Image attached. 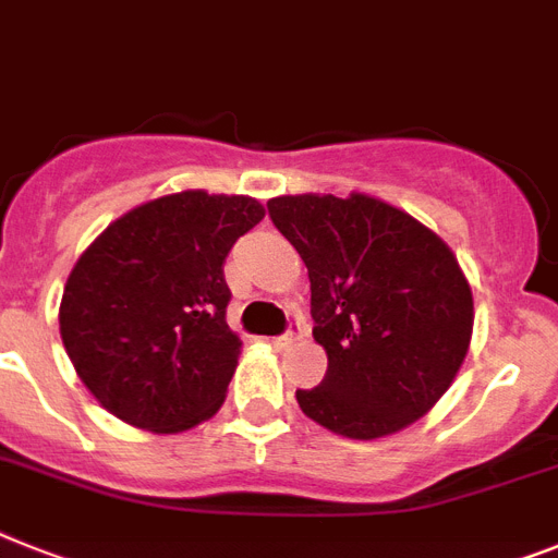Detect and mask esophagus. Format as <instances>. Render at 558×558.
I'll return each mask as SVG.
<instances>
[{"label": "esophagus", "instance_id": "obj_1", "mask_svg": "<svg viewBox=\"0 0 558 558\" xmlns=\"http://www.w3.org/2000/svg\"><path fill=\"white\" fill-rule=\"evenodd\" d=\"M299 336H302V330H299V325H290L288 333L276 336V339H270V342H274V348H290V344L296 342Z\"/></svg>", "mask_w": 558, "mask_h": 558}]
</instances>
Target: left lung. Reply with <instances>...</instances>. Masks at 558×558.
<instances>
[{
  "instance_id": "1",
  "label": "left lung",
  "mask_w": 558,
  "mask_h": 558,
  "mask_svg": "<svg viewBox=\"0 0 558 558\" xmlns=\"http://www.w3.org/2000/svg\"><path fill=\"white\" fill-rule=\"evenodd\" d=\"M268 214L311 279L313 339L328 353L305 416L348 439H381L439 402L473 333V293L434 230L365 193L276 196Z\"/></svg>"
}]
</instances>
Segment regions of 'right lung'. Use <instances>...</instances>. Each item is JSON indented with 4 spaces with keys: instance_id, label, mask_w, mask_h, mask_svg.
<instances>
[{
    "instance_id": "obj_1",
    "label": "right lung",
    "mask_w": 558,
    "mask_h": 558,
    "mask_svg": "<svg viewBox=\"0 0 558 558\" xmlns=\"http://www.w3.org/2000/svg\"><path fill=\"white\" fill-rule=\"evenodd\" d=\"M265 207L182 191L133 207L73 265L59 333L73 367L117 418L182 434L214 416L239 362L225 259Z\"/></svg>"
}]
</instances>
